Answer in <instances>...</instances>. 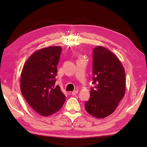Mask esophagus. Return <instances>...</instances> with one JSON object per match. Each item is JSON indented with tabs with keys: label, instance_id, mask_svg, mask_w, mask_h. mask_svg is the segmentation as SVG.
I'll return each instance as SVG.
<instances>
[{
	"label": "esophagus",
	"instance_id": "obj_1",
	"mask_svg": "<svg viewBox=\"0 0 147 147\" xmlns=\"http://www.w3.org/2000/svg\"><path fill=\"white\" fill-rule=\"evenodd\" d=\"M78 93V92L77 91V90H75V91H73V92H72V95H76L77 94V93Z\"/></svg>",
	"mask_w": 147,
	"mask_h": 147
}]
</instances>
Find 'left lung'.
Segmentation results:
<instances>
[{
    "label": "left lung",
    "mask_w": 147,
    "mask_h": 147,
    "mask_svg": "<svg viewBox=\"0 0 147 147\" xmlns=\"http://www.w3.org/2000/svg\"><path fill=\"white\" fill-rule=\"evenodd\" d=\"M92 83L86 111L96 118L111 115L125 93V71L116 55L103 47L93 49Z\"/></svg>",
    "instance_id": "1"
}]
</instances>
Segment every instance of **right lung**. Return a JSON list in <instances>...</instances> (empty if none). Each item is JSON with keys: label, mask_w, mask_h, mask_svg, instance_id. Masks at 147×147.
Segmentation results:
<instances>
[{"label": "right lung", "mask_w": 147, "mask_h": 147, "mask_svg": "<svg viewBox=\"0 0 147 147\" xmlns=\"http://www.w3.org/2000/svg\"><path fill=\"white\" fill-rule=\"evenodd\" d=\"M61 47L38 50L27 59L21 75V91L28 104L42 116L60 110L65 96L55 86Z\"/></svg>", "instance_id": "1"}]
</instances>
